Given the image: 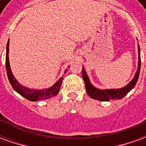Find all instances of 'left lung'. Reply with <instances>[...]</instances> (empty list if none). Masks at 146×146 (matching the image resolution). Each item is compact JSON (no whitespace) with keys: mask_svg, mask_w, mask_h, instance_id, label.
<instances>
[{"mask_svg":"<svg viewBox=\"0 0 146 146\" xmlns=\"http://www.w3.org/2000/svg\"><path fill=\"white\" fill-rule=\"evenodd\" d=\"M140 69H141V56H140V48H138V70L135 73L134 78L131 80V81L128 84L122 88L118 89H106V90H101V89L96 88L95 87L92 85V83L90 82L88 74L86 73L84 68L83 66L82 69V76L84 84H85V88L87 91L88 95L92 98L99 100V101L108 102L110 100H119L123 98L127 93H128L133 88L135 87L136 83L138 81L139 73H140Z\"/></svg>","mask_w":146,"mask_h":146,"instance_id":"left-lung-1","label":"left lung"}]
</instances>
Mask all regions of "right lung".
<instances>
[{
    "label": "right lung",
    "mask_w": 146,
    "mask_h": 146,
    "mask_svg": "<svg viewBox=\"0 0 146 146\" xmlns=\"http://www.w3.org/2000/svg\"><path fill=\"white\" fill-rule=\"evenodd\" d=\"M6 70H7V74H8L9 82L12 86V88L15 92H17L19 95L23 97L26 98L28 100L33 102L40 101V100H44L48 99L55 95H58L61 88V84L62 82L63 77H61L60 79L58 80L57 82L54 84L50 88L41 89V90H37V89H30L28 88L24 87L19 83L18 82L15 76L12 74L11 70L10 64H9V58H8V52H9V40L7 44V48H6ZM67 70H65V73H66Z\"/></svg>",
    "instance_id": "1"
}]
</instances>
